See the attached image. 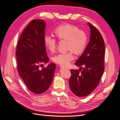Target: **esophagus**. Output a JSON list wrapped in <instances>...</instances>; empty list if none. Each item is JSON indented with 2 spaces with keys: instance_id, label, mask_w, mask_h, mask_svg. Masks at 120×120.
Masks as SVG:
<instances>
[{
  "instance_id": "obj_1",
  "label": "esophagus",
  "mask_w": 120,
  "mask_h": 120,
  "mask_svg": "<svg viewBox=\"0 0 120 120\" xmlns=\"http://www.w3.org/2000/svg\"><path fill=\"white\" fill-rule=\"evenodd\" d=\"M60 68H66V67H64V66H60Z\"/></svg>"
}]
</instances>
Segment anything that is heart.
<instances>
[{
    "mask_svg": "<svg viewBox=\"0 0 120 120\" xmlns=\"http://www.w3.org/2000/svg\"><path fill=\"white\" fill-rule=\"evenodd\" d=\"M54 33L59 40H67V52L59 53L52 58L55 63L66 66L74 60L73 51L77 53L82 52L86 46L87 35L86 33L77 26L70 24L59 26L54 30ZM45 45L51 52L56 50L57 45L56 38L51 35L46 34L44 38Z\"/></svg>",
    "mask_w": 120,
    "mask_h": 120,
    "instance_id": "b5f03b06",
    "label": "heart"
}]
</instances>
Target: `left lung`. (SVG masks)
<instances>
[{"instance_id":"obj_1","label":"left lung","mask_w":120,"mask_h":120,"mask_svg":"<svg viewBox=\"0 0 120 120\" xmlns=\"http://www.w3.org/2000/svg\"><path fill=\"white\" fill-rule=\"evenodd\" d=\"M88 24L90 29V41L75 63L80 69L71 70V76L69 79L71 90L73 94L81 97L90 94L97 87L104 71L103 38L94 26L90 23Z\"/></svg>"}]
</instances>
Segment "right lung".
<instances>
[{
  "mask_svg": "<svg viewBox=\"0 0 120 120\" xmlns=\"http://www.w3.org/2000/svg\"><path fill=\"white\" fill-rule=\"evenodd\" d=\"M45 27V23L42 20L31 21L22 33L16 51L20 76L29 90L37 94L48 89L56 68L55 64L51 63L39 69L49 60L44 41Z\"/></svg>",
  "mask_w": 120,
  "mask_h": 120,
  "instance_id": "obj_1",
  "label": "right lung"
}]
</instances>
